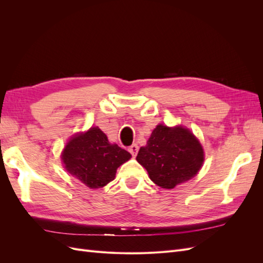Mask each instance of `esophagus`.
<instances>
[{
	"label": "esophagus",
	"mask_w": 263,
	"mask_h": 263,
	"mask_svg": "<svg viewBox=\"0 0 263 263\" xmlns=\"http://www.w3.org/2000/svg\"><path fill=\"white\" fill-rule=\"evenodd\" d=\"M138 149H139V147L137 146V144H133L132 146H129L128 147V151L129 153L135 157L137 155V153H138Z\"/></svg>",
	"instance_id": "34e87169"
}]
</instances>
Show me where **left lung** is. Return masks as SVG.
I'll list each match as a JSON object with an SVG mask.
<instances>
[{
	"label": "left lung",
	"mask_w": 263,
	"mask_h": 263,
	"mask_svg": "<svg viewBox=\"0 0 263 263\" xmlns=\"http://www.w3.org/2000/svg\"><path fill=\"white\" fill-rule=\"evenodd\" d=\"M136 159L157 185L173 189L192 179L201 169L204 151L200 141L184 127L158 125Z\"/></svg>",
	"instance_id": "8db88e82"
}]
</instances>
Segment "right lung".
I'll use <instances>...</instances> for the list:
<instances>
[{"label":"right lung","mask_w":263,"mask_h":263,"mask_svg":"<svg viewBox=\"0 0 263 263\" xmlns=\"http://www.w3.org/2000/svg\"><path fill=\"white\" fill-rule=\"evenodd\" d=\"M130 154L109 144L98 127L71 138L62 153L66 170L90 189H99L113 181L116 170L130 159Z\"/></svg>","instance_id":"add662e5"}]
</instances>
